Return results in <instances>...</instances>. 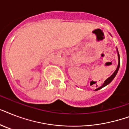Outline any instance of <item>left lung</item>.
<instances>
[{
	"instance_id": "1",
	"label": "left lung",
	"mask_w": 129,
	"mask_h": 129,
	"mask_svg": "<svg viewBox=\"0 0 129 129\" xmlns=\"http://www.w3.org/2000/svg\"><path fill=\"white\" fill-rule=\"evenodd\" d=\"M117 52H118V67H117V68H116V71L114 72V73H113V74H112L111 76H110L109 78H108L107 80H106V81L104 82V83L103 84V85H102V86H100V88H98L97 89H96L95 90H100V89H101V88H102L103 87H104V86H106V85H108L109 83H110L111 82H112V80H113V79L114 78V77L116 76V74H117V72H118V69H119V67H120V55H119V53H118V49H117Z\"/></svg>"
}]
</instances>
